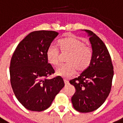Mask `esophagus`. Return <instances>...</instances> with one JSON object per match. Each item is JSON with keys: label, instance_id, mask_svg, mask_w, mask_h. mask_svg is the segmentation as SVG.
Listing matches in <instances>:
<instances>
[{"label": "esophagus", "instance_id": "esophagus-1", "mask_svg": "<svg viewBox=\"0 0 123 123\" xmlns=\"http://www.w3.org/2000/svg\"><path fill=\"white\" fill-rule=\"evenodd\" d=\"M64 83L66 85H67V84H69V81H68L67 79H64Z\"/></svg>", "mask_w": 123, "mask_h": 123}]
</instances>
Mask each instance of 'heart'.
I'll return each instance as SVG.
<instances>
[{"mask_svg": "<svg viewBox=\"0 0 123 123\" xmlns=\"http://www.w3.org/2000/svg\"><path fill=\"white\" fill-rule=\"evenodd\" d=\"M57 44L62 53H69L66 59L68 63L57 68L55 73L57 76L70 77L76 73L77 69L83 71L89 66L92 57V50L80 39L73 36L66 37L59 40ZM46 57L50 64L56 66L59 63V52L55 46L48 47Z\"/></svg>", "mask_w": 123, "mask_h": 123, "instance_id": "1", "label": "heart"}]
</instances>
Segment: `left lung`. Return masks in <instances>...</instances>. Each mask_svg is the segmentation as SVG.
<instances>
[{
  "label": "left lung",
  "mask_w": 123,
  "mask_h": 123,
  "mask_svg": "<svg viewBox=\"0 0 123 123\" xmlns=\"http://www.w3.org/2000/svg\"><path fill=\"white\" fill-rule=\"evenodd\" d=\"M92 57L89 66L78 77L69 81L76 88L71 101L76 111L89 112L103 105L111 91L114 71L111 56L105 43L89 30Z\"/></svg>",
  "instance_id": "1"
}]
</instances>
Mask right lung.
Masks as SVG:
<instances>
[{"instance_id": "add662e5", "label": "right lung", "mask_w": 123, "mask_h": 123, "mask_svg": "<svg viewBox=\"0 0 123 123\" xmlns=\"http://www.w3.org/2000/svg\"><path fill=\"white\" fill-rule=\"evenodd\" d=\"M58 32H32L18 44L11 61V83L15 97L27 109L46 110L64 86L61 76L48 79L54 73L46 51Z\"/></svg>"}]
</instances>
